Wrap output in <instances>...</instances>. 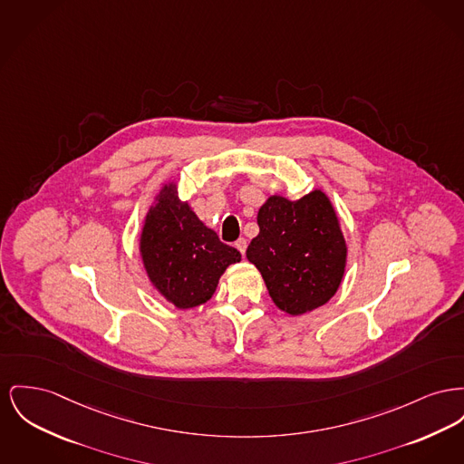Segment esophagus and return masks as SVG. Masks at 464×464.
<instances>
[{
	"label": "esophagus",
	"instance_id": "34e87169",
	"mask_svg": "<svg viewBox=\"0 0 464 464\" xmlns=\"http://www.w3.org/2000/svg\"><path fill=\"white\" fill-rule=\"evenodd\" d=\"M235 246L242 252V256H246V238H238L237 242H235Z\"/></svg>",
	"mask_w": 464,
	"mask_h": 464
}]
</instances>
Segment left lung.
<instances>
[{
    "mask_svg": "<svg viewBox=\"0 0 464 464\" xmlns=\"http://www.w3.org/2000/svg\"><path fill=\"white\" fill-rule=\"evenodd\" d=\"M259 235L246 259L261 272L273 303L289 315L312 312L334 296L347 263L340 220L324 192L296 201L270 196L257 212Z\"/></svg>",
    "mask_w": 464,
    "mask_h": 464,
    "instance_id": "obj_1",
    "label": "left lung"
}]
</instances>
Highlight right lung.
<instances>
[{"mask_svg":"<svg viewBox=\"0 0 464 464\" xmlns=\"http://www.w3.org/2000/svg\"><path fill=\"white\" fill-rule=\"evenodd\" d=\"M140 254L158 293L182 310L210 300L220 275L242 259L198 218L189 203L179 199L175 182L164 184L147 212Z\"/></svg>","mask_w":464,"mask_h":464,"instance_id":"add662e5","label":"right lung"}]
</instances>
